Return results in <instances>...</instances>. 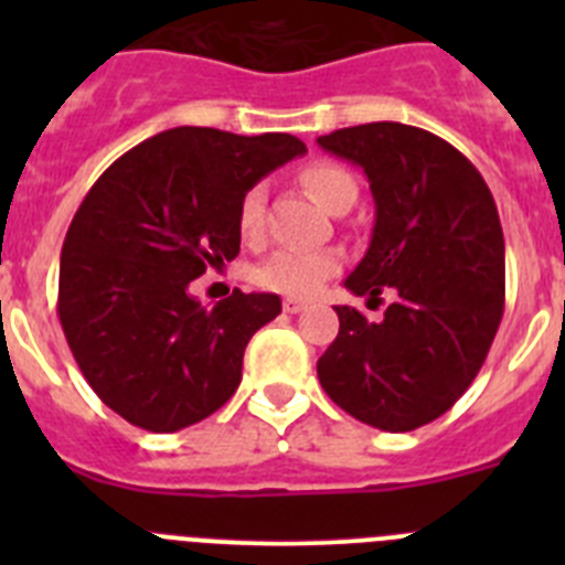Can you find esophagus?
<instances>
[{"label": "esophagus", "instance_id": "34e87169", "mask_svg": "<svg viewBox=\"0 0 565 565\" xmlns=\"http://www.w3.org/2000/svg\"><path fill=\"white\" fill-rule=\"evenodd\" d=\"M282 308H286V313H299V311H306L308 302H302V299H282Z\"/></svg>", "mask_w": 565, "mask_h": 565}]
</instances>
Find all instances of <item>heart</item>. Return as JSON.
Masks as SVG:
<instances>
[{
	"label": "heart",
	"instance_id": "1",
	"mask_svg": "<svg viewBox=\"0 0 565 565\" xmlns=\"http://www.w3.org/2000/svg\"><path fill=\"white\" fill-rule=\"evenodd\" d=\"M302 186L308 189L319 206L328 212L342 201L353 198L356 201V181L348 169L337 163L317 161L302 169ZM237 228L239 237L248 243H257L266 234V189L252 186L237 206ZM342 268V257L337 252H308V248H282L271 257L263 259L254 271V282L259 288L274 294H288V297H311L328 277Z\"/></svg>",
	"mask_w": 565,
	"mask_h": 565
}]
</instances>
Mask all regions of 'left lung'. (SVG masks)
<instances>
[{
	"label": "left lung",
	"instance_id": "obj_1",
	"mask_svg": "<svg viewBox=\"0 0 565 565\" xmlns=\"http://www.w3.org/2000/svg\"><path fill=\"white\" fill-rule=\"evenodd\" d=\"M317 143L362 167L376 203L371 246L344 288L371 299L396 291L379 322L337 306L339 337L319 356V384L359 422L416 430L463 396L501 326L495 201L481 172L427 129L376 121Z\"/></svg>",
	"mask_w": 565,
	"mask_h": 565
}]
</instances>
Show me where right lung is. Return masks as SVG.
<instances>
[{
	"instance_id": "obj_1",
	"label": "right lung",
	"mask_w": 565,
	"mask_h": 565,
	"mask_svg": "<svg viewBox=\"0 0 565 565\" xmlns=\"http://www.w3.org/2000/svg\"><path fill=\"white\" fill-rule=\"evenodd\" d=\"M306 154L286 132L174 127L121 154L70 223L58 319L96 396L149 433L203 422L234 396L243 353L277 294L203 308L189 282L239 252V198Z\"/></svg>"
}]
</instances>
